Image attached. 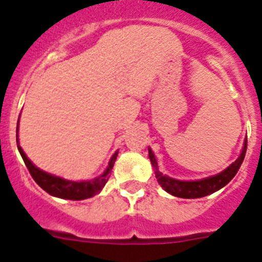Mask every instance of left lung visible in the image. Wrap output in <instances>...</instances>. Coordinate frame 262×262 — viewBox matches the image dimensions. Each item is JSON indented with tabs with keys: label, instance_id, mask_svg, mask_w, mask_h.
Masks as SVG:
<instances>
[{
	"label": "left lung",
	"instance_id": "left-lung-1",
	"mask_svg": "<svg viewBox=\"0 0 262 262\" xmlns=\"http://www.w3.org/2000/svg\"><path fill=\"white\" fill-rule=\"evenodd\" d=\"M245 152H247V139L244 140V144H243L239 157L231 165L227 166L224 170H222L221 173L202 178V180H195V181H182V180L169 177V176L160 172L155 154L152 152L151 148H148V156H149V160H151V164L155 169V176H156L160 186L163 187L166 193L178 196V198H187V200H194V198H202V196L210 195V194L221 190L222 187L226 186L235 177L237 170L242 166L243 160L245 157Z\"/></svg>",
	"mask_w": 262,
	"mask_h": 262
}]
</instances>
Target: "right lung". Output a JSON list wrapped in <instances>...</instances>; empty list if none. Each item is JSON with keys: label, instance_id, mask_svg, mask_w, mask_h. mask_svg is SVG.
<instances>
[{"label": "right lung", "instance_id": "add662e5", "mask_svg": "<svg viewBox=\"0 0 262 262\" xmlns=\"http://www.w3.org/2000/svg\"><path fill=\"white\" fill-rule=\"evenodd\" d=\"M18 128H19V120H18L17 126V145L18 151H19L20 156H22L23 161L26 164L27 169L31 173L32 178L35 180L36 184L51 194L52 196H57V198H62V200H72V201H81L86 200V198H92L99 191L102 190L103 186L107 182L108 177L111 174L113 166H114L115 160H117L118 151L111 156L110 161H108L107 168L103 170L102 174H99L98 177L93 178V180H88V181H72V180H66V178L59 177V176L51 174V173L46 172L43 169L38 168L36 165L32 164L31 160L26 156V154L23 152L22 147L19 145V139H18Z\"/></svg>", "mask_w": 262, "mask_h": 262}]
</instances>
